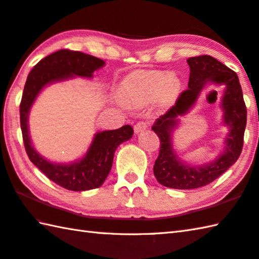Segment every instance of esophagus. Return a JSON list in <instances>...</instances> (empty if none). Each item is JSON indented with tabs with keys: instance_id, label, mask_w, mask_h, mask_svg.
Segmentation results:
<instances>
[{
	"instance_id": "34e87169",
	"label": "esophagus",
	"mask_w": 259,
	"mask_h": 259,
	"mask_svg": "<svg viewBox=\"0 0 259 259\" xmlns=\"http://www.w3.org/2000/svg\"><path fill=\"white\" fill-rule=\"evenodd\" d=\"M149 126H150V122H149V121H146V120L139 121L138 123L135 124V131H136L137 134L143 133V131H145L146 129H148Z\"/></svg>"
}]
</instances>
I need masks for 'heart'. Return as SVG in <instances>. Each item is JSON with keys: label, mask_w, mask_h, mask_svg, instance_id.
<instances>
[{"label": "heart", "mask_w": 259, "mask_h": 259, "mask_svg": "<svg viewBox=\"0 0 259 259\" xmlns=\"http://www.w3.org/2000/svg\"><path fill=\"white\" fill-rule=\"evenodd\" d=\"M179 83L163 72H140L131 75L121 86L124 101L134 105H144L158 98L163 90L171 92Z\"/></svg>", "instance_id": "obj_1"}]
</instances>
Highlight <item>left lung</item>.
Masks as SVG:
<instances>
[{
	"mask_svg": "<svg viewBox=\"0 0 259 259\" xmlns=\"http://www.w3.org/2000/svg\"><path fill=\"white\" fill-rule=\"evenodd\" d=\"M190 66L189 89L183 91L175 104L160 115L153 129L160 140L159 155L155 160L154 174L158 183L170 189L190 190L207 185L234 165L241 154L247 123V108L242 90L236 72L209 55H201L187 59ZM207 80L226 85L223 100L225 123L231 126L225 153L213 163L204 166L182 164L171 149L170 131L175 119L184 114L194 104L199 91Z\"/></svg>",
	"mask_w": 259,
	"mask_h": 259,
	"instance_id": "left-lung-1",
	"label": "left lung"
}]
</instances>
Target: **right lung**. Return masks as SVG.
<instances>
[{"mask_svg":"<svg viewBox=\"0 0 259 259\" xmlns=\"http://www.w3.org/2000/svg\"><path fill=\"white\" fill-rule=\"evenodd\" d=\"M104 62L92 55L69 49H60L48 55L29 73L20 103V124L25 151L32 164L54 183L69 191L92 190L103 184L113 163L114 151L120 144L134 135L133 126L126 124L116 130L96 134L88 154L77 163L53 164L37 154L30 141L28 114L35 96L45 85L72 77L73 75L92 77L94 70L102 67Z\"/></svg>","mask_w":259,"mask_h":259,"instance_id":"right-lung-1","label":"right lung"}]
</instances>
